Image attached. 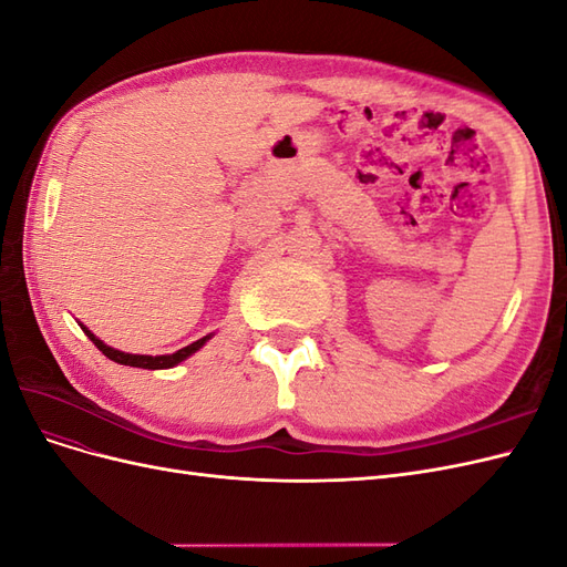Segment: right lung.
Returning <instances> with one entry per match:
<instances>
[{
	"instance_id": "obj_1",
	"label": "right lung",
	"mask_w": 567,
	"mask_h": 567,
	"mask_svg": "<svg viewBox=\"0 0 567 567\" xmlns=\"http://www.w3.org/2000/svg\"><path fill=\"white\" fill-rule=\"evenodd\" d=\"M82 326V323H80ZM82 331L87 333V338L94 342V346L104 352L109 359H113V362H117V364H125V367H136V369H173V367H177L179 362H184L186 357H192L196 350H200L205 342H208L213 336H203L200 340H196V342H192V346H186V348H182V350H177V352H173V354H156V357H151V354H130V352H120V350H115V348H109L104 340H99L92 331H87L82 326Z\"/></svg>"
}]
</instances>
